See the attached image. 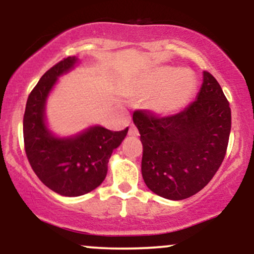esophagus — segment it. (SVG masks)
<instances>
[{"label": "esophagus", "instance_id": "obj_1", "mask_svg": "<svg viewBox=\"0 0 254 254\" xmlns=\"http://www.w3.org/2000/svg\"><path fill=\"white\" fill-rule=\"evenodd\" d=\"M138 135H139V132H138V130H137V127H135V125H131L130 129H129V136L136 137Z\"/></svg>", "mask_w": 254, "mask_h": 254}]
</instances>
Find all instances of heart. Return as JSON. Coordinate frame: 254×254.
<instances>
[{"label":"heart","instance_id":"heart-1","mask_svg":"<svg viewBox=\"0 0 254 254\" xmlns=\"http://www.w3.org/2000/svg\"><path fill=\"white\" fill-rule=\"evenodd\" d=\"M196 82L188 70L173 66H160L145 74L137 92L149 97L148 105L160 116H171L179 112L193 94Z\"/></svg>","mask_w":254,"mask_h":254}]
</instances>
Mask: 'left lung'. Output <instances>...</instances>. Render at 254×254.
<instances>
[{
	"label": "left lung",
	"mask_w": 254,
	"mask_h": 254,
	"mask_svg": "<svg viewBox=\"0 0 254 254\" xmlns=\"http://www.w3.org/2000/svg\"><path fill=\"white\" fill-rule=\"evenodd\" d=\"M132 119L143 144L142 177L157 196L171 200L193 196L222 164L232 113L222 88L210 72L203 71L196 100L182 112L157 118L136 111Z\"/></svg>",
	"instance_id": "1"
}]
</instances>
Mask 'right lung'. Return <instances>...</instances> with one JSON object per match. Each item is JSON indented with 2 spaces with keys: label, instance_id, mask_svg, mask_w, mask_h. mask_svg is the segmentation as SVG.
<instances>
[{
  "label": "right lung",
  "instance_id": "right-lung-1",
  "mask_svg": "<svg viewBox=\"0 0 254 254\" xmlns=\"http://www.w3.org/2000/svg\"><path fill=\"white\" fill-rule=\"evenodd\" d=\"M78 63L71 56L49 69L28 95L24 116L25 150L31 167L44 185L65 197L82 196L104 182L112 151L129 130L92 125L70 136L52 132L46 119L48 99L58 78Z\"/></svg>",
  "mask_w": 254,
  "mask_h": 254
}]
</instances>
